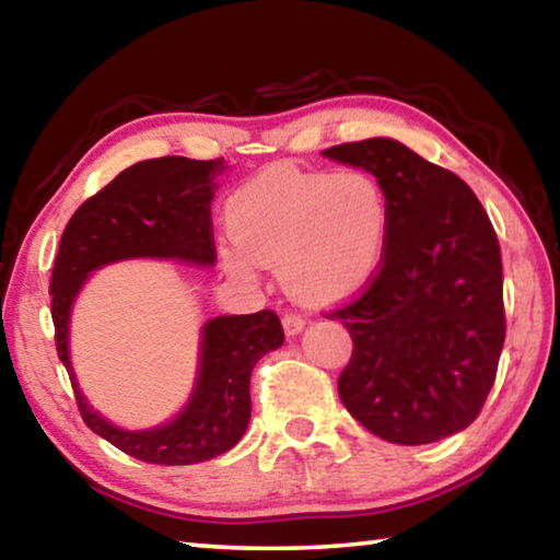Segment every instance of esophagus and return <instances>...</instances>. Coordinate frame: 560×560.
Segmentation results:
<instances>
[{
  "label": "esophagus",
  "instance_id": "esophagus-1",
  "mask_svg": "<svg viewBox=\"0 0 560 560\" xmlns=\"http://www.w3.org/2000/svg\"><path fill=\"white\" fill-rule=\"evenodd\" d=\"M281 324H283V330H287L289 336H296L299 330H303V326H306V318L296 314V311H289V314H283Z\"/></svg>",
  "mask_w": 560,
  "mask_h": 560
}]
</instances>
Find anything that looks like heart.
<instances>
[{
	"label": "heart",
	"instance_id": "1",
	"mask_svg": "<svg viewBox=\"0 0 560 560\" xmlns=\"http://www.w3.org/2000/svg\"><path fill=\"white\" fill-rule=\"evenodd\" d=\"M236 246H224L230 273L252 279L261 261L279 267L283 287L303 303L350 296L383 267L393 207L381 179L360 167L311 173L264 170L226 202Z\"/></svg>",
	"mask_w": 560,
	"mask_h": 560
}]
</instances>
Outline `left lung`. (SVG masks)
Returning a JSON list of instances; mask_svg holds the SVG:
<instances>
[{"label":"left lung","mask_w":560,"mask_h":560,"mask_svg":"<svg viewBox=\"0 0 560 560\" xmlns=\"http://www.w3.org/2000/svg\"><path fill=\"white\" fill-rule=\"evenodd\" d=\"M365 167L390 197L383 267L338 318L353 353L338 377L346 410L395 444H430L477 420L506 338L494 226L471 187L390 138L324 150Z\"/></svg>","instance_id":"8db88e82"}]
</instances>
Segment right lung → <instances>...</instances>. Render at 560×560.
<instances>
[{"label": "right lung", "mask_w": 560, "mask_h": 560, "mask_svg": "<svg viewBox=\"0 0 560 560\" xmlns=\"http://www.w3.org/2000/svg\"><path fill=\"white\" fill-rule=\"evenodd\" d=\"M224 158L189 160L165 155L143 160L89 197L66 224L51 271V318L56 353L71 377L83 422L113 447L140 462L197 464L232 450L249 424V377L269 350L283 343L271 308L246 316L212 318L202 330L200 377L192 400L158 430L128 432L93 412L73 381L69 360V311L93 269L130 257L214 264L212 189Z\"/></svg>", "instance_id": "1"}]
</instances>
